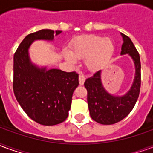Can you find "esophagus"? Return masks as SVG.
Listing matches in <instances>:
<instances>
[{"mask_svg": "<svg viewBox=\"0 0 153 153\" xmlns=\"http://www.w3.org/2000/svg\"><path fill=\"white\" fill-rule=\"evenodd\" d=\"M79 81L80 85H83V83H84V81H85V77L80 74L79 76Z\"/></svg>", "mask_w": 153, "mask_h": 153, "instance_id": "esophagus-1", "label": "esophagus"}]
</instances>
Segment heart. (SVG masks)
<instances>
[{
    "instance_id": "b5f03b06",
    "label": "heart",
    "mask_w": 153,
    "mask_h": 153,
    "mask_svg": "<svg viewBox=\"0 0 153 153\" xmlns=\"http://www.w3.org/2000/svg\"><path fill=\"white\" fill-rule=\"evenodd\" d=\"M115 45L109 38L87 35L77 38L71 46V51L64 52L68 63L75 65L77 60H85V66L96 71L104 66L112 58Z\"/></svg>"
}]
</instances>
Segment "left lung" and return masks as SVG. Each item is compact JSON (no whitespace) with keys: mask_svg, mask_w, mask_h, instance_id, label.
I'll use <instances>...</instances> for the list:
<instances>
[{"mask_svg":"<svg viewBox=\"0 0 153 153\" xmlns=\"http://www.w3.org/2000/svg\"><path fill=\"white\" fill-rule=\"evenodd\" d=\"M123 44L120 55H128L134 61L135 74L130 88L124 95L108 93L102 82V70L85 80L88 104L91 117L102 125H113L125 118L138 100L141 85V63L138 51L130 38L121 33Z\"/></svg>","mask_w":153,"mask_h":153,"instance_id":"obj_1","label":"left lung"}]
</instances>
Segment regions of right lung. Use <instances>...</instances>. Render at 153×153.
Masks as SVG:
<instances>
[{
  "instance_id": "obj_1",
  "label": "right lung",
  "mask_w": 153,
  "mask_h": 153,
  "mask_svg": "<svg viewBox=\"0 0 153 153\" xmlns=\"http://www.w3.org/2000/svg\"><path fill=\"white\" fill-rule=\"evenodd\" d=\"M61 31L42 29L26 36L14 56L13 89L25 113L42 125H55L69 115L79 74L58 69L39 67L32 62L29 48L34 41L52 42Z\"/></svg>"
}]
</instances>
